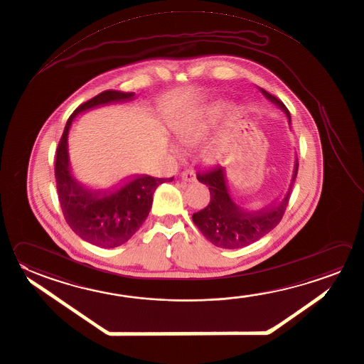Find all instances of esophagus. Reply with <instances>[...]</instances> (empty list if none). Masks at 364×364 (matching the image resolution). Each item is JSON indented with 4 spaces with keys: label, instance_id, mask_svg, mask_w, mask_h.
Segmentation results:
<instances>
[{
    "label": "esophagus",
    "instance_id": "1",
    "mask_svg": "<svg viewBox=\"0 0 364 364\" xmlns=\"http://www.w3.org/2000/svg\"><path fill=\"white\" fill-rule=\"evenodd\" d=\"M181 179L185 182H196V174L193 171H185L181 173Z\"/></svg>",
    "mask_w": 364,
    "mask_h": 364
}]
</instances>
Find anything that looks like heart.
<instances>
[{"label": "heart", "mask_w": 364, "mask_h": 364, "mask_svg": "<svg viewBox=\"0 0 364 364\" xmlns=\"http://www.w3.org/2000/svg\"><path fill=\"white\" fill-rule=\"evenodd\" d=\"M227 109H228V106L225 104H217L210 107L209 110H206L204 114L185 120L176 129L178 139L186 145L198 144V141H201L205 137V134L209 131V128L212 127L213 123L218 119ZM206 156H208V160L214 164V163H218L220 154H219L218 149H210L206 154Z\"/></svg>", "instance_id": "b5f03b06"}]
</instances>
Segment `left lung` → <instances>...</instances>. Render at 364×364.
Returning <instances> with one entry per match:
<instances>
[{"mask_svg":"<svg viewBox=\"0 0 364 364\" xmlns=\"http://www.w3.org/2000/svg\"><path fill=\"white\" fill-rule=\"evenodd\" d=\"M259 90L286 114L289 123H291L290 112L284 102L263 88ZM298 168L296 158L290 186L284 198L254 212L245 210L233 201L227 185L225 168L217 166L204 174L198 173V181L209 187L210 203L203 210L192 214L193 223L213 245L222 249H240L258 241L259 238L271 232L284 217Z\"/></svg>","mask_w":364,"mask_h":364,"instance_id":"1","label":"left lung"}]
</instances>
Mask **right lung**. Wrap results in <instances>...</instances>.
<instances>
[{
  "instance_id": "right-lung-1",
  "label": "right lung",
  "mask_w": 364,
  "mask_h": 364,
  "mask_svg": "<svg viewBox=\"0 0 364 364\" xmlns=\"http://www.w3.org/2000/svg\"><path fill=\"white\" fill-rule=\"evenodd\" d=\"M133 99V92L109 90L78 106L66 122L56 150L55 178L66 223L80 238L100 247H117L132 237L150 213L158 186L173 181V177L155 178L136 174L114 188L93 190L82 185L72 173L68 136L78 114Z\"/></svg>"
}]
</instances>
